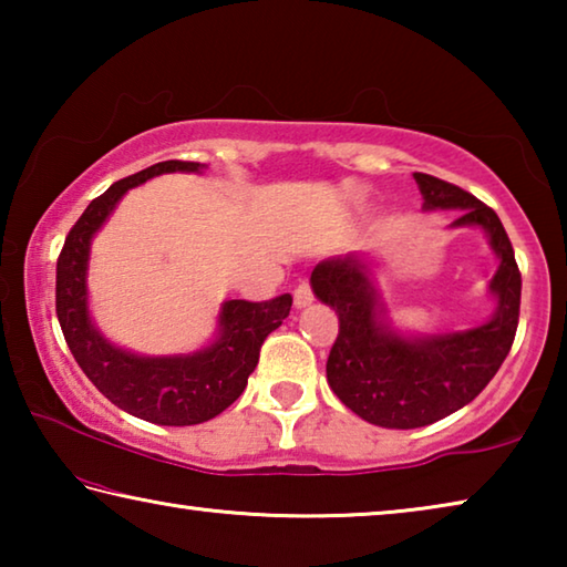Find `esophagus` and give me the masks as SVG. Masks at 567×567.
<instances>
[{
	"label": "esophagus",
	"mask_w": 567,
	"mask_h": 567,
	"mask_svg": "<svg viewBox=\"0 0 567 567\" xmlns=\"http://www.w3.org/2000/svg\"><path fill=\"white\" fill-rule=\"evenodd\" d=\"M312 300H315V295H312L310 282H300V285H297V290H295V307H307V305H312Z\"/></svg>",
	"instance_id": "34e87169"
}]
</instances>
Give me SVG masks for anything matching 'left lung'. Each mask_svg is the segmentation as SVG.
<instances>
[{"label":"left lung","instance_id":"obj_1","mask_svg":"<svg viewBox=\"0 0 567 567\" xmlns=\"http://www.w3.org/2000/svg\"><path fill=\"white\" fill-rule=\"evenodd\" d=\"M425 209H457L450 227H483L495 249L493 318L463 332L402 338L385 322L364 257H330L312 270V292L338 312L340 332L328 358V382L354 415L380 427L412 430L473 402L501 370L520 318V270L501 217L470 192L415 172Z\"/></svg>","mask_w":567,"mask_h":567}]
</instances>
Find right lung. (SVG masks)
<instances>
[{
	"mask_svg": "<svg viewBox=\"0 0 567 567\" xmlns=\"http://www.w3.org/2000/svg\"><path fill=\"white\" fill-rule=\"evenodd\" d=\"M199 162L167 159L130 175L92 199L76 219L56 260V318L76 364L104 398L130 415L155 425H199L243 395L260 360L267 334L290 315L292 297L247 302L227 300L219 310V334L209 348L169 358H142L102 338L87 310L90 245L122 195L165 172H199Z\"/></svg>",
	"mask_w": 567,
	"mask_h": 567,
	"instance_id": "add662e5",
	"label": "right lung"
}]
</instances>
